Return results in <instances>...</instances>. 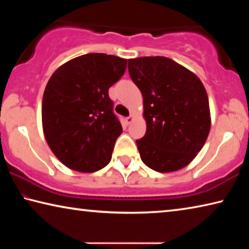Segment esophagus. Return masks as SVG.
I'll use <instances>...</instances> for the list:
<instances>
[{"instance_id": "esophagus-1", "label": "esophagus", "mask_w": 249, "mask_h": 249, "mask_svg": "<svg viewBox=\"0 0 249 249\" xmlns=\"http://www.w3.org/2000/svg\"><path fill=\"white\" fill-rule=\"evenodd\" d=\"M132 121H133V115H129L125 119V122H126V124H127V125L132 123Z\"/></svg>"}]
</instances>
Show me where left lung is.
<instances>
[{
    "mask_svg": "<svg viewBox=\"0 0 249 249\" xmlns=\"http://www.w3.org/2000/svg\"><path fill=\"white\" fill-rule=\"evenodd\" d=\"M128 72L144 100L147 129L136 141L142 162L158 172L189 165L211 127L209 99L201 80L160 56L128 59Z\"/></svg>",
    "mask_w": 249,
    "mask_h": 249,
    "instance_id": "left-lung-1",
    "label": "left lung"
}]
</instances>
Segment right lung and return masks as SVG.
I'll use <instances>...</instances> for the list:
<instances>
[{
	"instance_id": "add662e5",
	"label": "right lung",
	"mask_w": 249,
	"mask_h": 249,
	"mask_svg": "<svg viewBox=\"0 0 249 249\" xmlns=\"http://www.w3.org/2000/svg\"><path fill=\"white\" fill-rule=\"evenodd\" d=\"M126 64L111 54L87 53L59 67L49 79L41 107L44 134L70 169L94 172L111 160L123 128L108 89L123 77Z\"/></svg>"
}]
</instances>
